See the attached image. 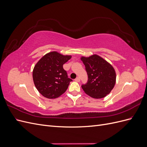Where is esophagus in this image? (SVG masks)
Returning <instances> with one entry per match:
<instances>
[{"label": "esophagus", "mask_w": 147, "mask_h": 147, "mask_svg": "<svg viewBox=\"0 0 147 147\" xmlns=\"http://www.w3.org/2000/svg\"><path fill=\"white\" fill-rule=\"evenodd\" d=\"M75 81L77 82H79L80 81V78L79 77H77L75 79Z\"/></svg>", "instance_id": "obj_1"}]
</instances>
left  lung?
I'll list each match as a JSON object with an SVG mask.
<instances>
[{"mask_svg": "<svg viewBox=\"0 0 147 147\" xmlns=\"http://www.w3.org/2000/svg\"><path fill=\"white\" fill-rule=\"evenodd\" d=\"M88 74V82L82 88L86 94L94 99L105 97L113 90L116 82V73L112 65L102 57L94 55L82 57Z\"/></svg>", "mask_w": 147, "mask_h": 147, "instance_id": "obj_1", "label": "left lung"}]
</instances>
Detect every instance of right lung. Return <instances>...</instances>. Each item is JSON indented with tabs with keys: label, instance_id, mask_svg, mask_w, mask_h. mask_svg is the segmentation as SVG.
Returning a JSON list of instances; mask_svg holds the SVG:
<instances>
[{
	"label": "right lung",
	"instance_id": "obj_1",
	"mask_svg": "<svg viewBox=\"0 0 147 147\" xmlns=\"http://www.w3.org/2000/svg\"><path fill=\"white\" fill-rule=\"evenodd\" d=\"M71 58L56 51L43 56L35 65L33 80L38 92L48 99H55L65 92L72 81L68 78L63 64Z\"/></svg>",
	"mask_w": 147,
	"mask_h": 147
}]
</instances>
